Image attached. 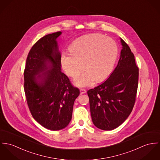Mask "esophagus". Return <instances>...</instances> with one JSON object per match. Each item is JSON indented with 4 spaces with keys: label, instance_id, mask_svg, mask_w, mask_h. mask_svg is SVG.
<instances>
[{
    "label": "esophagus",
    "instance_id": "1",
    "mask_svg": "<svg viewBox=\"0 0 160 160\" xmlns=\"http://www.w3.org/2000/svg\"><path fill=\"white\" fill-rule=\"evenodd\" d=\"M80 91L81 94H85V93L87 92V90L85 89H80Z\"/></svg>",
    "mask_w": 160,
    "mask_h": 160
}]
</instances>
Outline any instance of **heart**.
Segmentation results:
<instances>
[{"mask_svg":"<svg viewBox=\"0 0 160 160\" xmlns=\"http://www.w3.org/2000/svg\"><path fill=\"white\" fill-rule=\"evenodd\" d=\"M71 53L62 52L61 64L66 73L73 78L83 74L75 82L78 87L102 82L112 71L118 54V47L112 38L101 34H90L75 40ZM84 66H82V65Z\"/></svg>","mask_w":160,"mask_h":160,"instance_id":"heart-1","label":"heart"}]
</instances>
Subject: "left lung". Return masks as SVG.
<instances>
[{
  "label": "left lung",
  "mask_w": 160,
  "mask_h": 160,
  "mask_svg": "<svg viewBox=\"0 0 160 160\" xmlns=\"http://www.w3.org/2000/svg\"><path fill=\"white\" fill-rule=\"evenodd\" d=\"M120 41L117 66L103 83L87 92L92 123L106 131L118 127L129 117L138 91L139 68L129 46L121 38Z\"/></svg>",
  "instance_id": "8db88e82"
}]
</instances>
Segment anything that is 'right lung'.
Instances as JSON below:
<instances>
[{
	"label": "right lung",
	"mask_w": 160,
	"mask_h": 160,
	"mask_svg": "<svg viewBox=\"0 0 160 160\" xmlns=\"http://www.w3.org/2000/svg\"><path fill=\"white\" fill-rule=\"evenodd\" d=\"M59 31L39 39L26 59L24 89L29 110L44 128L58 131L72 119L73 106L80 91L61 72Z\"/></svg>",
	"instance_id": "obj_1"
}]
</instances>
